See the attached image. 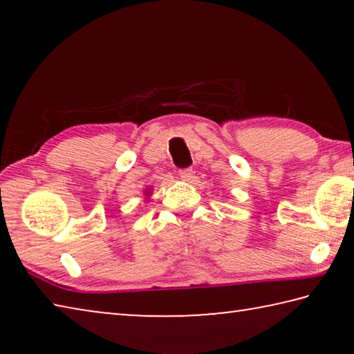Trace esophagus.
<instances>
[{
    "label": "esophagus",
    "mask_w": 354,
    "mask_h": 354,
    "mask_svg": "<svg viewBox=\"0 0 354 354\" xmlns=\"http://www.w3.org/2000/svg\"><path fill=\"white\" fill-rule=\"evenodd\" d=\"M194 175H195V171L192 169H181V170H179V178H181L183 181H190V179L194 178Z\"/></svg>",
    "instance_id": "obj_1"
}]
</instances>
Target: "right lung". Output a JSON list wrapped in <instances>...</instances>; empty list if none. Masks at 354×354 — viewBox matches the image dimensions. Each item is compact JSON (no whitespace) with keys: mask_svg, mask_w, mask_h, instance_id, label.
Instances as JSON below:
<instances>
[{"mask_svg":"<svg viewBox=\"0 0 354 354\" xmlns=\"http://www.w3.org/2000/svg\"><path fill=\"white\" fill-rule=\"evenodd\" d=\"M147 192H149V190H147Z\"/></svg>","mask_w":354,"mask_h":354,"instance_id":"obj_1","label":"right lung"}]
</instances>
